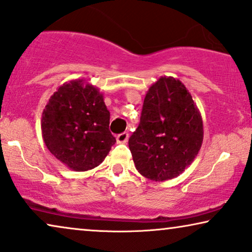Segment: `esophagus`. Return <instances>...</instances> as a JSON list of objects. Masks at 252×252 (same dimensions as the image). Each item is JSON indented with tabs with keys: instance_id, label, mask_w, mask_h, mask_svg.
I'll return each instance as SVG.
<instances>
[{
	"instance_id": "1",
	"label": "esophagus",
	"mask_w": 252,
	"mask_h": 252,
	"mask_svg": "<svg viewBox=\"0 0 252 252\" xmlns=\"http://www.w3.org/2000/svg\"><path fill=\"white\" fill-rule=\"evenodd\" d=\"M128 139H129V133L128 132H122V133H120V135H117V137H116L117 143H120V144L126 143V142H128Z\"/></svg>"
}]
</instances>
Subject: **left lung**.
<instances>
[{
  "instance_id": "1",
  "label": "left lung",
  "mask_w": 252,
  "mask_h": 252,
  "mask_svg": "<svg viewBox=\"0 0 252 252\" xmlns=\"http://www.w3.org/2000/svg\"><path fill=\"white\" fill-rule=\"evenodd\" d=\"M203 143V121L180 80L162 77L144 99L138 128L129 149L138 172L152 181L179 176Z\"/></svg>"
}]
</instances>
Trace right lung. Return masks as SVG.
Returning a JSON list of instances; mask_svg holds the SVG:
<instances>
[{"label": "right lung", "instance_id": "obj_1", "mask_svg": "<svg viewBox=\"0 0 252 252\" xmlns=\"http://www.w3.org/2000/svg\"><path fill=\"white\" fill-rule=\"evenodd\" d=\"M109 112L92 85L75 80L59 87L43 110L41 129L46 146L77 172L99 166L116 143L109 131Z\"/></svg>", "mask_w": 252, "mask_h": 252}]
</instances>
